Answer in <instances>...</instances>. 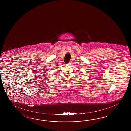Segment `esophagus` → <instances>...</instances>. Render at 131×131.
<instances>
[{"instance_id":"obj_1","label":"esophagus","mask_w":131,"mask_h":131,"mask_svg":"<svg viewBox=\"0 0 131 131\" xmlns=\"http://www.w3.org/2000/svg\"><path fill=\"white\" fill-rule=\"evenodd\" d=\"M71 63H71V62H70L69 63H68V65H71Z\"/></svg>"}]
</instances>
